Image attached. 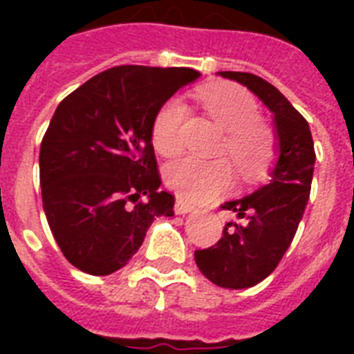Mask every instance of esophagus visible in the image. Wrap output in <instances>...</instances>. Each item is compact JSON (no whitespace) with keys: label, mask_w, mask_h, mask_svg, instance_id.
I'll return each instance as SVG.
<instances>
[{"label":"esophagus","mask_w":354,"mask_h":354,"mask_svg":"<svg viewBox=\"0 0 354 354\" xmlns=\"http://www.w3.org/2000/svg\"><path fill=\"white\" fill-rule=\"evenodd\" d=\"M193 209H194V205L189 204L187 200L176 198V204H174V211H176L178 215H187V213H191Z\"/></svg>","instance_id":"obj_1"}]
</instances>
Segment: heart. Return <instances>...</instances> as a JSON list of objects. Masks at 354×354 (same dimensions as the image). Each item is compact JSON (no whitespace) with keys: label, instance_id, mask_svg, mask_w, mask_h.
Segmentation results:
<instances>
[{"label":"heart","instance_id":"b5f03b06","mask_svg":"<svg viewBox=\"0 0 354 354\" xmlns=\"http://www.w3.org/2000/svg\"><path fill=\"white\" fill-rule=\"evenodd\" d=\"M200 101L224 130L221 150H226L239 172L246 178L261 174L274 154V136L257 121L259 106L253 97L236 86H213L200 91ZM185 118L187 106L180 99H171L161 106L152 124V141L160 154L174 156L182 150ZM165 182L185 200L202 202L230 185L232 169L224 160L187 156L165 167Z\"/></svg>","mask_w":354,"mask_h":354}]
</instances>
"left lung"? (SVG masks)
<instances>
[{
  "label": "left lung",
  "instance_id": "obj_1",
  "mask_svg": "<svg viewBox=\"0 0 354 354\" xmlns=\"http://www.w3.org/2000/svg\"><path fill=\"white\" fill-rule=\"evenodd\" d=\"M246 86L274 115L275 163L270 180L253 193L224 202L236 221L224 226L216 246L196 250L200 272L222 288H250L266 279L296 235L314 174V141L308 122L275 86L252 73L218 71Z\"/></svg>",
  "mask_w": 354,
  "mask_h": 354
}]
</instances>
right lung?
Listing matches in <instances>:
<instances>
[{"label": "right lung", "mask_w": 354, "mask_h": 354, "mask_svg": "<svg viewBox=\"0 0 354 354\" xmlns=\"http://www.w3.org/2000/svg\"><path fill=\"white\" fill-rule=\"evenodd\" d=\"M200 73L119 66L95 75L55 110L40 147L44 213L64 257L91 275L132 259L158 216L174 215L161 191L152 124Z\"/></svg>", "instance_id": "obj_1"}]
</instances>
